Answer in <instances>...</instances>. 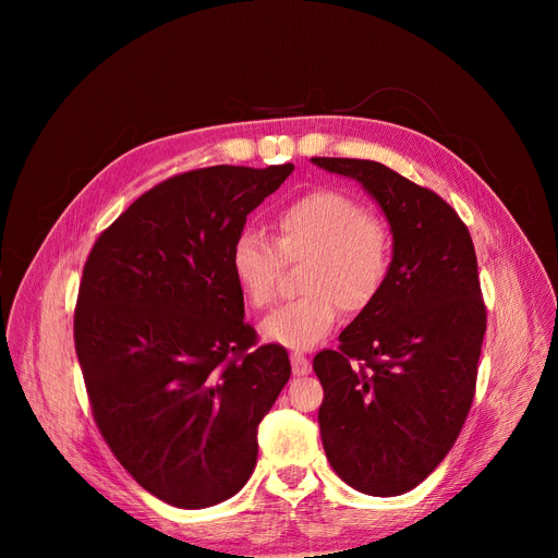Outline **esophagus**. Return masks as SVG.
I'll return each mask as SVG.
<instances>
[{
	"mask_svg": "<svg viewBox=\"0 0 558 558\" xmlns=\"http://www.w3.org/2000/svg\"><path fill=\"white\" fill-rule=\"evenodd\" d=\"M291 366H293V375H298V377H304L311 373V362L302 353L291 355Z\"/></svg>",
	"mask_w": 558,
	"mask_h": 558,
	"instance_id": "1",
	"label": "esophagus"
}]
</instances>
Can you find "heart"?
I'll return each mask as SVG.
<instances>
[{
	"label": "heart",
	"instance_id": "heart-1",
	"mask_svg": "<svg viewBox=\"0 0 558 558\" xmlns=\"http://www.w3.org/2000/svg\"><path fill=\"white\" fill-rule=\"evenodd\" d=\"M276 241L260 231H243L231 247L233 280L252 306L274 298L280 256L306 258L304 298L276 306L260 325L267 342L306 351L338 323L340 306L366 308L386 282L392 241L388 227L336 190L311 192L284 205L276 218Z\"/></svg>",
	"mask_w": 558,
	"mask_h": 558
}]
</instances>
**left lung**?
<instances>
[{
    "mask_svg": "<svg viewBox=\"0 0 558 558\" xmlns=\"http://www.w3.org/2000/svg\"><path fill=\"white\" fill-rule=\"evenodd\" d=\"M311 163L357 181L392 233L384 287L340 333L338 351L313 357V371L333 470L364 495L397 497L439 465L472 404L486 333L472 238L446 201L381 163Z\"/></svg>",
    "mask_w": 558,
    "mask_h": 558,
    "instance_id": "left-lung-1",
    "label": "left lung"
}]
</instances>
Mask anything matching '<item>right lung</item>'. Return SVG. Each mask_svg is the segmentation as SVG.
<instances>
[{
  "label": "right lung",
  "instance_id": "obj_1",
  "mask_svg": "<svg viewBox=\"0 0 558 558\" xmlns=\"http://www.w3.org/2000/svg\"><path fill=\"white\" fill-rule=\"evenodd\" d=\"M293 163L216 166L136 198L95 243L74 347L95 422L136 484L201 510L241 490L258 426L289 381L280 344H256L231 274L247 216Z\"/></svg>",
  "mask_w": 558,
  "mask_h": 558
}]
</instances>
